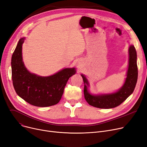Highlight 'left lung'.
Returning a JSON list of instances; mask_svg holds the SVG:
<instances>
[{"label": "left lung", "mask_w": 147, "mask_h": 147, "mask_svg": "<svg viewBox=\"0 0 147 147\" xmlns=\"http://www.w3.org/2000/svg\"><path fill=\"white\" fill-rule=\"evenodd\" d=\"M138 74L136 51L135 47L130 45L129 48V65L126 78L123 86L117 92L99 94L91 93L88 89L89 82L86 76L81 74L84 83V94L86 100L90 105L102 109H110L118 107L134 92L137 82Z\"/></svg>", "instance_id": "left-lung-1"}]
</instances>
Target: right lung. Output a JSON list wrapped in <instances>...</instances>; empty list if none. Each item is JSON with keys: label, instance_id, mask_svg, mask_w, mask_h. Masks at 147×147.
Here are the masks:
<instances>
[{"label": "right lung", "instance_id": "obj_1", "mask_svg": "<svg viewBox=\"0 0 147 147\" xmlns=\"http://www.w3.org/2000/svg\"><path fill=\"white\" fill-rule=\"evenodd\" d=\"M21 38L11 59L12 80L17 94L27 103L38 107L54 105L60 100L69 78L75 75V67L64 68L52 75L42 76L30 72L24 66Z\"/></svg>", "mask_w": 147, "mask_h": 147}]
</instances>
